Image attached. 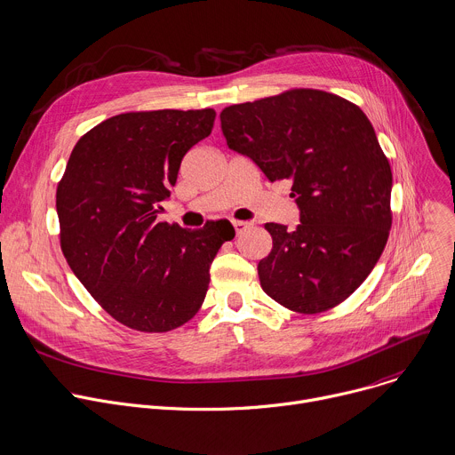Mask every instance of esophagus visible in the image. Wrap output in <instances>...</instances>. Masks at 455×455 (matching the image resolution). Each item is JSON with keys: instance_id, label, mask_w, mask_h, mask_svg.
I'll return each instance as SVG.
<instances>
[{"instance_id": "obj_1", "label": "esophagus", "mask_w": 455, "mask_h": 455, "mask_svg": "<svg viewBox=\"0 0 455 455\" xmlns=\"http://www.w3.org/2000/svg\"><path fill=\"white\" fill-rule=\"evenodd\" d=\"M249 226H251L249 222H243V220H233V228H235L236 235H240L242 231H245Z\"/></svg>"}]
</instances>
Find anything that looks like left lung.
I'll return each instance as SVG.
<instances>
[{
    "mask_svg": "<svg viewBox=\"0 0 455 455\" xmlns=\"http://www.w3.org/2000/svg\"><path fill=\"white\" fill-rule=\"evenodd\" d=\"M220 124L228 147L270 183L292 180L301 224H265V294L299 314L342 303L377 265L393 220V173L368 116L326 91L291 89L229 106Z\"/></svg>",
    "mask_w": 455,
    "mask_h": 455,
    "instance_id": "1",
    "label": "left lung"
}]
</instances>
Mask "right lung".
<instances>
[{"label": "right lung", "instance_id": "right-lung-1", "mask_svg": "<svg viewBox=\"0 0 455 455\" xmlns=\"http://www.w3.org/2000/svg\"><path fill=\"white\" fill-rule=\"evenodd\" d=\"M213 109L113 116L75 145L57 187L60 249L75 276L118 323L170 331L201 308L229 228L157 222L180 161L210 136Z\"/></svg>", "mask_w": 455, "mask_h": 455}]
</instances>
